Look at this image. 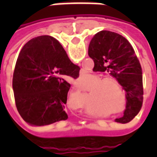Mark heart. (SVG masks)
I'll use <instances>...</instances> for the list:
<instances>
[{
    "label": "heart",
    "instance_id": "heart-1",
    "mask_svg": "<svg viewBox=\"0 0 157 157\" xmlns=\"http://www.w3.org/2000/svg\"><path fill=\"white\" fill-rule=\"evenodd\" d=\"M94 77L98 82L90 90V94L98 110L110 111L112 113L122 112L126 102V92L120 82L112 77H105L101 80L102 76L100 75H94Z\"/></svg>",
    "mask_w": 157,
    "mask_h": 157
}]
</instances>
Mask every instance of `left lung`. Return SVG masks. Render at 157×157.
<instances>
[{
  "instance_id": "1",
  "label": "left lung",
  "mask_w": 157,
  "mask_h": 157,
  "mask_svg": "<svg viewBox=\"0 0 157 157\" xmlns=\"http://www.w3.org/2000/svg\"><path fill=\"white\" fill-rule=\"evenodd\" d=\"M88 55L94 61V71L109 72L126 92V109L116 121H131L141 109L143 78L141 66L130 43L117 33L102 30L90 42Z\"/></svg>"
}]
</instances>
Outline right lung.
I'll use <instances>...</instances> for the list:
<instances>
[{
  "instance_id": "add662e5",
  "label": "right lung",
  "mask_w": 157,
  "mask_h": 157,
  "mask_svg": "<svg viewBox=\"0 0 157 157\" xmlns=\"http://www.w3.org/2000/svg\"><path fill=\"white\" fill-rule=\"evenodd\" d=\"M80 67L51 36L33 38L22 47L12 79L16 106L23 120L36 127L68 118L65 111L71 84Z\"/></svg>"
}]
</instances>
